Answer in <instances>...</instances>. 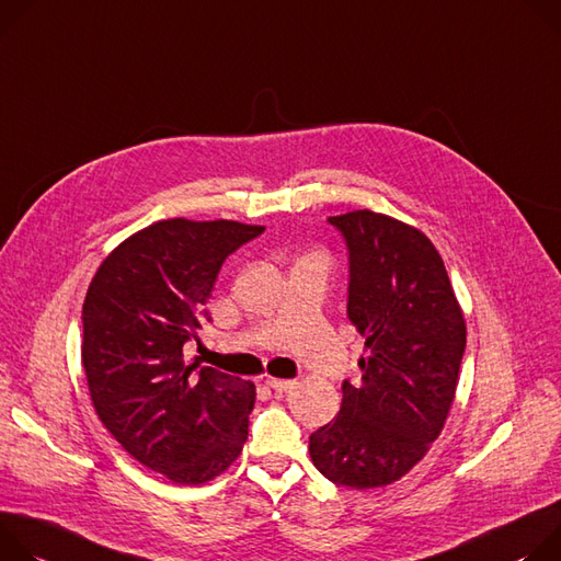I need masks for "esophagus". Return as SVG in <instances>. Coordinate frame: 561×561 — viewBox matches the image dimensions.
I'll return each instance as SVG.
<instances>
[{
  "label": "esophagus",
  "instance_id": "esophagus-1",
  "mask_svg": "<svg viewBox=\"0 0 561 561\" xmlns=\"http://www.w3.org/2000/svg\"><path fill=\"white\" fill-rule=\"evenodd\" d=\"M267 386H270L272 390H276L278 394H287V392H291L298 383H296L294 379H274V377H270V379H267Z\"/></svg>",
  "mask_w": 561,
  "mask_h": 561
}]
</instances>
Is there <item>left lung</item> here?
I'll list each match as a JSON object with an SVG mask.
<instances>
[{
	"label": "left lung",
	"instance_id": "1",
	"mask_svg": "<svg viewBox=\"0 0 561 561\" xmlns=\"http://www.w3.org/2000/svg\"><path fill=\"white\" fill-rule=\"evenodd\" d=\"M350 249L347 319L365 339L360 383H343L336 419L309 437L339 485L381 488L439 437L455 401L466 319L437 247L416 227L358 209L332 216Z\"/></svg>",
	"mask_w": 561,
	"mask_h": 561
}]
</instances>
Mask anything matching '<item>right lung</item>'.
I'll return each instance as SVG.
<instances>
[{
	"label": "right lung",
	"instance_id": "right-lung-1",
	"mask_svg": "<svg viewBox=\"0 0 561 561\" xmlns=\"http://www.w3.org/2000/svg\"><path fill=\"white\" fill-rule=\"evenodd\" d=\"M265 227L169 218L122 240L82 307V365L95 414L136 461L180 485L242 453L256 386L184 358L201 341L225 259Z\"/></svg>",
	"mask_w": 561,
	"mask_h": 561
}]
</instances>
